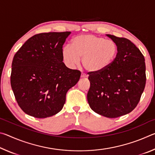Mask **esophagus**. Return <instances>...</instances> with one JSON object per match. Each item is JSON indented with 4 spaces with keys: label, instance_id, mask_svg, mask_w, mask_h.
I'll list each match as a JSON object with an SVG mask.
<instances>
[{
    "label": "esophagus",
    "instance_id": "esophagus-1",
    "mask_svg": "<svg viewBox=\"0 0 155 155\" xmlns=\"http://www.w3.org/2000/svg\"><path fill=\"white\" fill-rule=\"evenodd\" d=\"M81 78H87V75L85 74H84V73H82V74H81Z\"/></svg>",
    "mask_w": 155,
    "mask_h": 155
}]
</instances>
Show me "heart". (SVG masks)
<instances>
[{
	"instance_id": "b5f03b06",
	"label": "heart",
	"mask_w": 155,
	"mask_h": 155,
	"mask_svg": "<svg viewBox=\"0 0 155 155\" xmlns=\"http://www.w3.org/2000/svg\"><path fill=\"white\" fill-rule=\"evenodd\" d=\"M117 53V46L113 40L92 34L74 37L71 46H65L62 57L68 68H74L82 58L84 68L90 72H100L111 64Z\"/></svg>"
}]
</instances>
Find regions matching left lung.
Segmentation results:
<instances>
[{"label":"left lung","instance_id":"8db88e82","mask_svg":"<svg viewBox=\"0 0 155 155\" xmlns=\"http://www.w3.org/2000/svg\"><path fill=\"white\" fill-rule=\"evenodd\" d=\"M107 35L117 44V55L103 71L90 72L87 101L97 114L115 118L132 111L140 102L146 81L145 59L129 40Z\"/></svg>","mask_w":155,"mask_h":155}]
</instances>
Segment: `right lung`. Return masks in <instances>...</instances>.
Returning <instances> with one entry per match:
<instances>
[{"mask_svg": "<svg viewBox=\"0 0 155 155\" xmlns=\"http://www.w3.org/2000/svg\"><path fill=\"white\" fill-rule=\"evenodd\" d=\"M70 33L36 34L15 54L11 86L25 114L37 118L57 114L64 105L67 91L79 81V70L63 62V45Z\"/></svg>", "mask_w": 155, "mask_h": 155, "instance_id": "add662e5", "label": "right lung"}]
</instances>
